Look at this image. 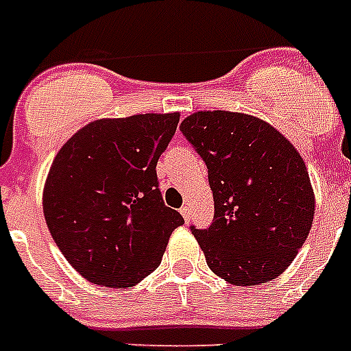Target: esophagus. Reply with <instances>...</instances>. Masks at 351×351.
I'll list each match as a JSON object with an SVG mask.
<instances>
[{"mask_svg": "<svg viewBox=\"0 0 351 351\" xmlns=\"http://www.w3.org/2000/svg\"><path fill=\"white\" fill-rule=\"evenodd\" d=\"M180 213H182L183 220L185 221H191V215H192V209L189 208V206H183L182 209H180Z\"/></svg>", "mask_w": 351, "mask_h": 351, "instance_id": "obj_1", "label": "esophagus"}]
</instances>
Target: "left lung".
<instances>
[{
  "mask_svg": "<svg viewBox=\"0 0 351 351\" xmlns=\"http://www.w3.org/2000/svg\"><path fill=\"white\" fill-rule=\"evenodd\" d=\"M208 166L215 220L192 227L213 274L234 286L279 277L312 228L315 195L296 147L260 117L201 110L180 124Z\"/></svg>",
  "mask_w": 351,
  "mask_h": 351,
  "instance_id": "1",
  "label": "left lung"
}]
</instances>
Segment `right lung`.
Segmentation results:
<instances>
[{
  "label": "right lung",
  "mask_w": 351,
  "mask_h": 351,
  "mask_svg": "<svg viewBox=\"0 0 351 351\" xmlns=\"http://www.w3.org/2000/svg\"><path fill=\"white\" fill-rule=\"evenodd\" d=\"M178 121V112L104 117L55 156L43 189L45 220L65 260L90 282L136 286L183 223L162 201L156 173Z\"/></svg>",
  "instance_id": "add662e5"
}]
</instances>
